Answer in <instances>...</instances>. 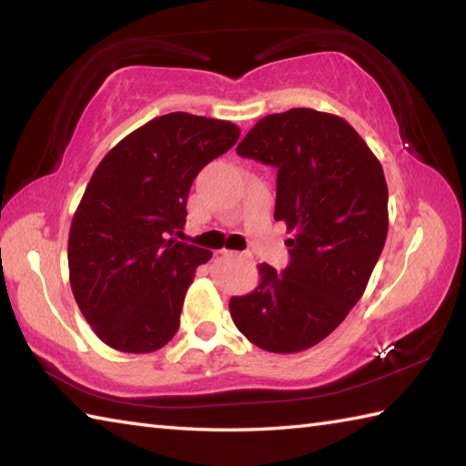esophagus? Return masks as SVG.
Listing matches in <instances>:
<instances>
[{
	"label": "esophagus",
	"mask_w": 466,
	"mask_h": 466,
	"mask_svg": "<svg viewBox=\"0 0 466 466\" xmlns=\"http://www.w3.org/2000/svg\"><path fill=\"white\" fill-rule=\"evenodd\" d=\"M220 254H222V256H230V258H238V256H242V254H238V252H232V250H222Z\"/></svg>",
	"instance_id": "esophagus-1"
}]
</instances>
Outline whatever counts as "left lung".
Masks as SVG:
<instances>
[{"label": "left lung", "mask_w": 466, "mask_h": 466, "mask_svg": "<svg viewBox=\"0 0 466 466\" xmlns=\"http://www.w3.org/2000/svg\"><path fill=\"white\" fill-rule=\"evenodd\" d=\"M236 154L276 167L274 220L294 236L289 266L260 264L258 289L230 300L232 320L262 350H306L346 319L380 258L382 166L349 122L310 107L262 117Z\"/></svg>", "instance_id": "obj_1"}]
</instances>
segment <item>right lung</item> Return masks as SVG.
Listing matches in <instances>:
<instances>
[{"instance_id": "obj_1", "label": "right lung", "mask_w": 466, "mask_h": 466, "mask_svg": "<svg viewBox=\"0 0 466 466\" xmlns=\"http://www.w3.org/2000/svg\"><path fill=\"white\" fill-rule=\"evenodd\" d=\"M238 126L174 112L106 154L74 214L69 284L97 339L154 352L174 339L187 286L210 250L167 238L186 224L194 177L238 142Z\"/></svg>"}]
</instances>
